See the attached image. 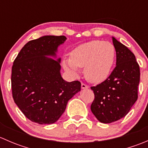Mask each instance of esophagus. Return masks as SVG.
<instances>
[{"label":"esophagus","instance_id":"34e87169","mask_svg":"<svg viewBox=\"0 0 148 148\" xmlns=\"http://www.w3.org/2000/svg\"><path fill=\"white\" fill-rule=\"evenodd\" d=\"M88 87H89V86H88L86 84L82 83V89H87Z\"/></svg>","mask_w":148,"mask_h":148}]
</instances>
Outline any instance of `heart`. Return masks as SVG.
Instances as JSON below:
<instances>
[{
	"mask_svg": "<svg viewBox=\"0 0 148 148\" xmlns=\"http://www.w3.org/2000/svg\"><path fill=\"white\" fill-rule=\"evenodd\" d=\"M115 49L108 41L94 40L77 46L70 59L64 61V69L77 75L78 69L84 68V75L91 82L99 83L110 75L114 64Z\"/></svg>",
	"mask_w": 148,
	"mask_h": 148,
	"instance_id": "heart-1",
	"label": "heart"
}]
</instances>
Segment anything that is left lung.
Masks as SVG:
<instances>
[{"label": "left lung", "instance_id": "1", "mask_svg": "<svg viewBox=\"0 0 148 148\" xmlns=\"http://www.w3.org/2000/svg\"><path fill=\"white\" fill-rule=\"evenodd\" d=\"M112 42L117 65L104 82L91 86L95 94L91 110L103 123H111L125 117L138 97L140 71L135 56L114 37Z\"/></svg>", "mask_w": 148, "mask_h": 148}]
</instances>
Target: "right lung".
<instances>
[{"mask_svg": "<svg viewBox=\"0 0 148 148\" xmlns=\"http://www.w3.org/2000/svg\"><path fill=\"white\" fill-rule=\"evenodd\" d=\"M64 36H44L28 41L13 62L11 89L13 100L33 122L53 124L64 112L68 101L81 90L79 81L67 82L60 74L55 56Z\"/></svg>", "mask_w": 148, "mask_h": 148, "instance_id": "1", "label": "right lung"}]
</instances>
